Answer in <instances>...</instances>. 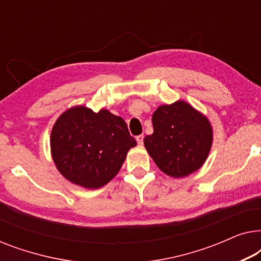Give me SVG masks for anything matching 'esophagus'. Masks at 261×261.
<instances>
[{
	"label": "esophagus",
	"instance_id": "34e87169",
	"mask_svg": "<svg viewBox=\"0 0 261 261\" xmlns=\"http://www.w3.org/2000/svg\"><path fill=\"white\" fill-rule=\"evenodd\" d=\"M135 139H137V142H138V145H142V144H144V134H141V135H138V137L137 138H135Z\"/></svg>",
	"mask_w": 261,
	"mask_h": 261
}]
</instances>
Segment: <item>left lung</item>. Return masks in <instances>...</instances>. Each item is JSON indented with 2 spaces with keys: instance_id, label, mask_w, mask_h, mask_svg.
<instances>
[{
  "instance_id": "1",
  "label": "left lung",
  "mask_w": 261,
  "mask_h": 261,
  "mask_svg": "<svg viewBox=\"0 0 261 261\" xmlns=\"http://www.w3.org/2000/svg\"><path fill=\"white\" fill-rule=\"evenodd\" d=\"M152 123L153 134L144 144L164 173L183 178L201 169L213 145V127L204 114L179 99L159 106Z\"/></svg>"
}]
</instances>
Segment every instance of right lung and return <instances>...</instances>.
<instances>
[{
  "mask_svg": "<svg viewBox=\"0 0 261 261\" xmlns=\"http://www.w3.org/2000/svg\"><path fill=\"white\" fill-rule=\"evenodd\" d=\"M51 155L60 174L78 187L99 189L119 173L137 146L122 117L85 106L65 110L53 124Z\"/></svg>",
  "mask_w": 261,
  "mask_h": 261,
  "instance_id": "1",
  "label": "right lung"
}]
</instances>
